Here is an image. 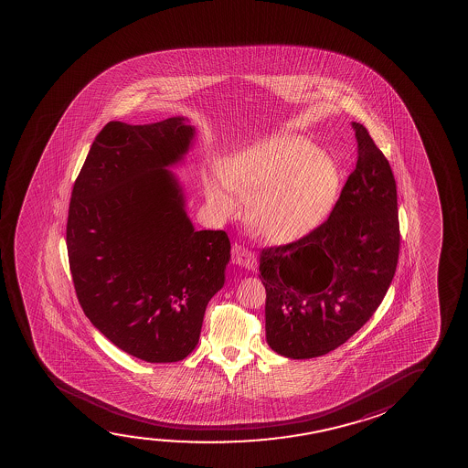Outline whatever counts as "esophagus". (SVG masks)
I'll return each mask as SVG.
<instances>
[{"label": "esophagus", "instance_id": "obj_1", "mask_svg": "<svg viewBox=\"0 0 468 468\" xmlns=\"http://www.w3.org/2000/svg\"><path fill=\"white\" fill-rule=\"evenodd\" d=\"M233 262L246 270H256L257 259L250 250H246L241 244H235L231 250Z\"/></svg>", "mask_w": 468, "mask_h": 468}]
</instances>
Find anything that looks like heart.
<instances>
[{"instance_id": "obj_1", "label": "heart", "mask_w": 468, "mask_h": 468, "mask_svg": "<svg viewBox=\"0 0 468 468\" xmlns=\"http://www.w3.org/2000/svg\"><path fill=\"white\" fill-rule=\"evenodd\" d=\"M342 173L333 158L302 135L282 133L237 148L220 173L205 176L207 203L231 216L246 202L257 235L286 243L307 235L339 199Z\"/></svg>"}]
</instances>
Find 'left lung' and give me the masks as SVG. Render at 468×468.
Instances as JSON below:
<instances>
[{
  "label": "left lung",
  "mask_w": 468,
  "mask_h": 468,
  "mask_svg": "<svg viewBox=\"0 0 468 468\" xmlns=\"http://www.w3.org/2000/svg\"><path fill=\"white\" fill-rule=\"evenodd\" d=\"M358 160L324 224L265 248V334L291 359L323 356L365 326L384 301L399 252L397 182L367 129L353 122Z\"/></svg>",
  "instance_id": "left-lung-1"
}]
</instances>
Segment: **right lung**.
Returning <instances> with one entry per match:
<instances>
[{"mask_svg":"<svg viewBox=\"0 0 468 468\" xmlns=\"http://www.w3.org/2000/svg\"><path fill=\"white\" fill-rule=\"evenodd\" d=\"M188 118L110 122L71 192L67 250L78 301L113 346L176 363L198 346L206 307L230 262L224 230H195L169 167L195 144Z\"/></svg>","mask_w":468,"mask_h":468,"instance_id":"obj_1","label":"right lung"}]
</instances>
